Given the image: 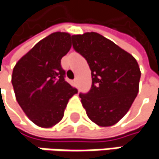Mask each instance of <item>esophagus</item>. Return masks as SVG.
I'll list each match as a JSON object with an SVG mask.
<instances>
[{"label": "esophagus", "instance_id": "esophagus-1", "mask_svg": "<svg viewBox=\"0 0 159 159\" xmlns=\"http://www.w3.org/2000/svg\"><path fill=\"white\" fill-rule=\"evenodd\" d=\"M72 82H73L74 86H76L77 87V85H78V79L76 78V79H74L73 80H72Z\"/></svg>", "mask_w": 159, "mask_h": 159}]
</instances>
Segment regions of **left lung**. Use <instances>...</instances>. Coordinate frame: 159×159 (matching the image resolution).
<instances>
[{
  "label": "left lung",
  "mask_w": 159,
  "mask_h": 159,
  "mask_svg": "<svg viewBox=\"0 0 159 159\" xmlns=\"http://www.w3.org/2000/svg\"><path fill=\"white\" fill-rule=\"evenodd\" d=\"M72 44L91 70V89L80 94L89 119L100 127L115 125L138 95L139 64L130 53L97 32L72 35Z\"/></svg>",
  "instance_id": "left-lung-1"
}]
</instances>
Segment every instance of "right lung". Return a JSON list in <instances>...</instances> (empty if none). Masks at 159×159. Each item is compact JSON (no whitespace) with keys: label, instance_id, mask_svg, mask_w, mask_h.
<instances>
[{"label":"right lung","instance_id":"add662e5","mask_svg":"<svg viewBox=\"0 0 159 159\" xmlns=\"http://www.w3.org/2000/svg\"><path fill=\"white\" fill-rule=\"evenodd\" d=\"M68 32H53L40 40L13 68L11 83L16 100L30 121L52 128L63 118L71 97L78 93L65 80L61 60L71 48Z\"/></svg>","mask_w":159,"mask_h":159}]
</instances>
